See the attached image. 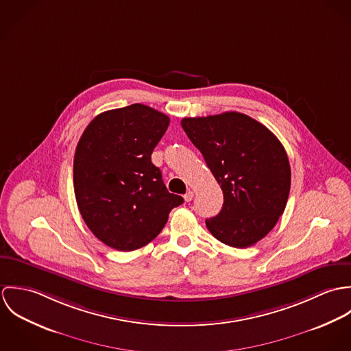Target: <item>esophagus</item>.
<instances>
[{
	"label": "esophagus",
	"instance_id": "obj_1",
	"mask_svg": "<svg viewBox=\"0 0 351 351\" xmlns=\"http://www.w3.org/2000/svg\"><path fill=\"white\" fill-rule=\"evenodd\" d=\"M193 196H195V193L192 192V191H189V192H186V195L184 196V199L186 202H189V201L193 200Z\"/></svg>",
	"mask_w": 351,
	"mask_h": 351
}]
</instances>
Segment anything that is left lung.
Segmentation results:
<instances>
[{
  "label": "left lung",
  "instance_id": "left-lung-1",
  "mask_svg": "<svg viewBox=\"0 0 351 351\" xmlns=\"http://www.w3.org/2000/svg\"><path fill=\"white\" fill-rule=\"evenodd\" d=\"M220 185L223 208L205 224L221 243L245 249L265 238L291 191L287 151L263 124L239 112L181 121Z\"/></svg>",
  "mask_w": 351,
  "mask_h": 351
}]
</instances>
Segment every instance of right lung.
Returning a JSON list of instances; mask_svg holds the SVG:
<instances>
[{"instance_id": "add662e5", "label": "right lung", "mask_w": 351, "mask_h": 351, "mask_svg": "<svg viewBox=\"0 0 351 351\" xmlns=\"http://www.w3.org/2000/svg\"><path fill=\"white\" fill-rule=\"evenodd\" d=\"M170 119L143 104L102 112L74 155V193L89 230L106 246L141 249L165 227L181 196L169 193L151 154Z\"/></svg>"}]
</instances>
